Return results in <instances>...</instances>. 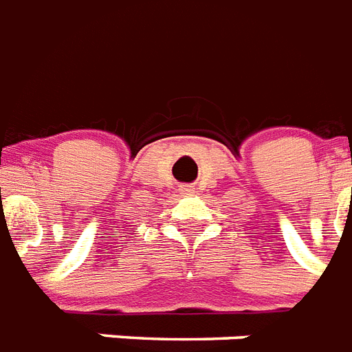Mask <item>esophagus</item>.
Instances as JSON below:
<instances>
[{"label": "esophagus", "instance_id": "34e87169", "mask_svg": "<svg viewBox=\"0 0 352 352\" xmlns=\"http://www.w3.org/2000/svg\"><path fill=\"white\" fill-rule=\"evenodd\" d=\"M184 192H188V193H193V188H192V186H186V188H184Z\"/></svg>", "mask_w": 352, "mask_h": 352}]
</instances>
